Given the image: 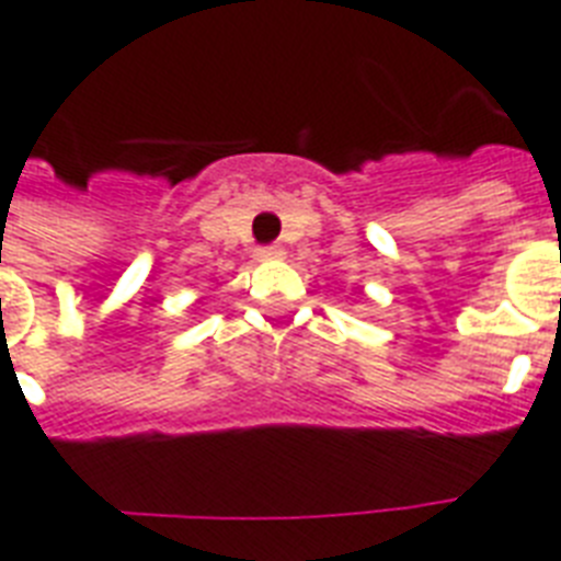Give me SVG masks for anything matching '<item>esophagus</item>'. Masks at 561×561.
<instances>
[{
	"label": "esophagus",
	"mask_w": 561,
	"mask_h": 561,
	"mask_svg": "<svg viewBox=\"0 0 561 561\" xmlns=\"http://www.w3.org/2000/svg\"><path fill=\"white\" fill-rule=\"evenodd\" d=\"M255 255H259V262H273V259H282V255H285V250H282V247H276V243H271V247H259V250H255Z\"/></svg>",
	"instance_id": "34e87169"
}]
</instances>
